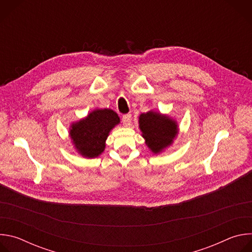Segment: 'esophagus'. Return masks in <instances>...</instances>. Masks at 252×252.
<instances>
[{
  "label": "esophagus",
  "instance_id": "1",
  "mask_svg": "<svg viewBox=\"0 0 252 252\" xmlns=\"http://www.w3.org/2000/svg\"><path fill=\"white\" fill-rule=\"evenodd\" d=\"M123 123H124V126H130V123H131V115L130 114H126V115H124L123 116Z\"/></svg>",
  "mask_w": 252,
  "mask_h": 252
}]
</instances>
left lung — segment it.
<instances>
[{
	"instance_id": "1",
	"label": "left lung",
	"mask_w": 252,
	"mask_h": 252,
	"mask_svg": "<svg viewBox=\"0 0 252 252\" xmlns=\"http://www.w3.org/2000/svg\"><path fill=\"white\" fill-rule=\"evenodd\" d=\"M138 119L141 135L155 154H158L170 146L178 132L176 122L166 115L150 111L141 114Z\"/></svg>"
}]
</instances>
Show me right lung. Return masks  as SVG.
Returning <instances> with one entry per match:
<instances>
[{
	"instance_id": "right-lung-1",
	"label": "right lung",
	"mask_w": 252,
	"mask_h": 252,
	"mask_svg": "<svg viewBox=\"0 0 252 252\" xmlns=\"http://www.w3.org/2000/svg\"><path fill=\"white\" fill-rule=\"evenodd\" d=\"M119 124L120 118L113 110H94L85 119L71 124L69 136L79 154L94 158L104 151L110 131Z\"/></svg>"
}]
</instances>
